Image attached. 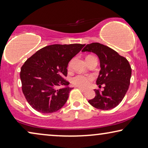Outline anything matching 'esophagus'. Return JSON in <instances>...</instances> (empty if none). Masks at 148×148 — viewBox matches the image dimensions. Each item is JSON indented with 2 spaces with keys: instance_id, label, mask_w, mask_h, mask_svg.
I'll return each instance as SVG.
<instances>
[{
  "instance_id": "obj_1",
  "label": "esophagus",
  "mask_w": 148,
  "mask_h": 148,
  "mask_svg": "<svg viewBox=\"0 0 148 148\" xmlns=\"http://www.w3.org/2000/svg\"><path fill=\"white\" fill-rule=\"evenodd\" d=\"M78 88L79 89V90L82 91V92H85L86 91V90H85V89H84V88H79V87H78Z\"/></svg>"
}]
</instances>
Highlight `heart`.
<instances>
[{
  "label": "heart",
  "mask_w": 148,
  "mask_h": 148,
  "mask_svg": "<svg viewBox=\"0 0 148 148\" xmlns=\"http://www.w3.org/2000/svg\"><path fill=\"white\" fill-rule=\"evenodd\" d=\"M71 63L72 61L69 62V69H71ZM93 79H94L93 77L91 75H85L79 74L72 78L71 82L73 84L75 85V86L79 87V88H86L90 86L91 82H92V81L93 80Z\"/></svg>",
  "instance_id": "1"
}]
</instances>
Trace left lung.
<instances>
[{"instance_id":"left-lung-1","label":"left lung","mask_w":148,"mask_h":148,"mask_svg":"<svg viewBox=\"0 0 148 148\" xmlns=\"http://www.w3.org/2000/svg\"><path fill=\"white\" fill-rule=\"evenodd\" d=\"M82 52L96 54L100 60V71L96 84L99 88L104 85V90H94L96 96L88 102L94 108L110 110L123 100L129 89L131 68L129 61L118 52L102 44H87Z\"/></svg>"}]
</instances>
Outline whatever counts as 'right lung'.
<instances>
[{
  "label": "right lung",
  "mask_w": 148,
  "mask_h": 148,
  "mask_svg": "<svg viewBox=\"0 0 148 148\" xmlns=\"http://www.w3.org/2000/svg\"><path fill=\"white\" fill-rule=\"evenodd\" d=\"M85 44H53L38 50L20 72L22 91L27 102L39 112H56L67 101L72 88L64 79L69 62Z\"/></svg>",
  "instance_id": "add662e5"
}]
</instances>
